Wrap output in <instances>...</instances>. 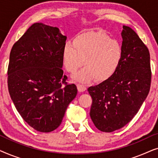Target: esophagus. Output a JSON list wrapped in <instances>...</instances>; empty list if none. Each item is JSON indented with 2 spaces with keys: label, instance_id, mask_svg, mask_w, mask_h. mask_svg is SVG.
<instances>
[{
  "label": "esophagus",
  "instance_id": "34e87169",
  "mask_svg": "<svg viewBox=\"0 0 158 158\" xmlns=\"http://www.w3.org/2000/svg\"><path fill=\"white\" fill-rule=\"evenodd\" d=\"M77 90H78L79 92H83L86 90V87L84 85H82V84H77Z\"/></svg>",
  "mask_w": 158,
  "mask_h": 158
}]
</instances>
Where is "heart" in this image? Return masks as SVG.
<instances>
[{
  "instance_id": "1",
  "label": "heart",
  "mask_w": 158,
  "mask_h": 158,
  "mask_svg": "<svg viewBox=\"0 0 158 158\" xmlns=\"http://www.w3.org/2000/svg\"><path fill=\"white\" fill-rule=\"evenodd\" d=\"M123 59V48L118 41L106 34L89 31L75 36L62 49V60L66 70L75 73L84 64L83 70L74 77L87 83L109 80L117 71Z\"/></svg>"
}]
</instances>
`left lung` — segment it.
<instances>
[{
	"mask_svg": "<svg viewBox=\"0 0 158 158\" xmlns=\"http://www.w3.org/2000/svg\"><path fill=\"white\" fill-rule=\"evenodd\" d=\"M123 59L109 80L88 88L92 98L90 118L101 131L112 132L132 119L150 88V52L130 27L123 26Z\"/></svg>",
	"mask_w": 158,
	"mask_h": 158,
	"instance_id": "left-lung-1",
	"label": "left lung"
}]
</instances>
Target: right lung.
Listing matches in <instances>:
<instances>
[{
	"instance_id": "1",
	"label": "right lung",
	"mask_w": 158,
	"mask_h": 158,
	"mask_svg": "<svg viewBox=\"0 0 158 158\" xmlns=\"http://www.w3.org/2000/svg\"><path fill=\"white\" fill-rule=\"evenodd\" d=\"M66 40L58 28L35 23L10 53V96L23 119L41 132L54 131L61 124L77 94L76 85L67 83L62 70Z\"/></svg>"
}]
</instances>
